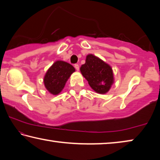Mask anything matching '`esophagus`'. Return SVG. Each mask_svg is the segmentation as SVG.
Returning <instances> with one entry per match:
<instances>
[{
	"instance_id": "obj_1",
	"label": "esophagus",
	"mask_w": 160,
	"mask_h": 160,
	"mask_svg": "<svg viewBox=\"0 0 160 160\" xmlns=\"http://www.w3.org/2000/svg\"><path fill=\"white\" fill-rule=\"evenodd\" d=\"M74 66H75V69H76L77 71H78V70H79V68H79V65H78V64H75Z\"/></svg>"
}]
</instances>
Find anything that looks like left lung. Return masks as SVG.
Masks as SVG:
<instances>
[{"label": "left lung", "instance_id": "8db88e82", "mask_svg": "<svg viewBox=\"0 0 160 160\" xmlns=\"http://www.w3.org/2000/svg\"><path fill=\"white\" fill-rule=\"evenodd\" d=\"M80 70L97 93H107L114 83L112 66L92 53L87 55L85 63L80 66Z\"/></svg>", "mask_w": 160, "mask_h": 160}]
</instances>
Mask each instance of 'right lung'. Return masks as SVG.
Instances as JSON below:
<instances>
[{"label":"right lung","instance_id":"right-lung-1","mask_svg":"<svg viewBox=\"0 0 160 160\" xmlns=\"http://www.w3.org/2000/svg\"><path fill=\"white\" fill-rule=\"evenodd\" d=\"M75 71V68L67 62L61 60L55 61L44 75L43 82L45 88L50 94L58 95Z\"/></svg>","mask_w":160,"mask_h":160}]
</instances>
